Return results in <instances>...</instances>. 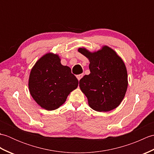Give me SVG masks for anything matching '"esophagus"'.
I'll list each match as a JSON object with an SVG mask.
<instances>
[{
	"label": "esophagus",
	"instance_id": "34e87169",
	"mask_svg": "<svg viewBox=\"0 0 154 154\" xmlns=\"http://www.w3.org/2000/svg\"><path fill=\"white\" fill-rule=\"evenodd\" d=\"M83 74H79V75H77L76 77H77V79L79 81V80L81 79V78L83 77Z\"/></svg>",
	"mask_w": 154,
	"mask_h": 154
}]
</instances>
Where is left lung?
Listing matches in <instances>:
<instances>
[{
  "label": "left lung",
  "instance_id": "left-lung-1",
  "mask_svg": "<svg viewBox=\"0 0 154 154\" xmlns=\"http://www.w3.org/2000/svg\"><path fill=\"white\" fill-rule=\"evenodd\" d=\"M78 51L89 60L91 73L79 81L88 104L98 112H108L120 105L127 91L126 65L116 52L107 45L91 52L80 48Z\"/></svg>",
  "mask_w": 154,
  "mask_h": 154
}]
</instances>
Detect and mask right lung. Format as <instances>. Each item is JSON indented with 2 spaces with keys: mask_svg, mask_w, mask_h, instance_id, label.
<instances>
[{
  "mask_svg": "<svg viewBox=\"0 0 154 154\" xmlns=\"http://www.w3.org/2000/svg\"><path fill=\"white\" fill-rule=\"evenodd\" d=\"M78 83L70 67L61 63L57 54L48 53L32 68L28 87L38 105L47 110H54L65 102L71 91L77 89Z\"/></svg>",
  "mask_w": 154,
  "mask_h": 154,
  "instance_id": "add662e5",
  "label": "right lung"
}]
</instances>
